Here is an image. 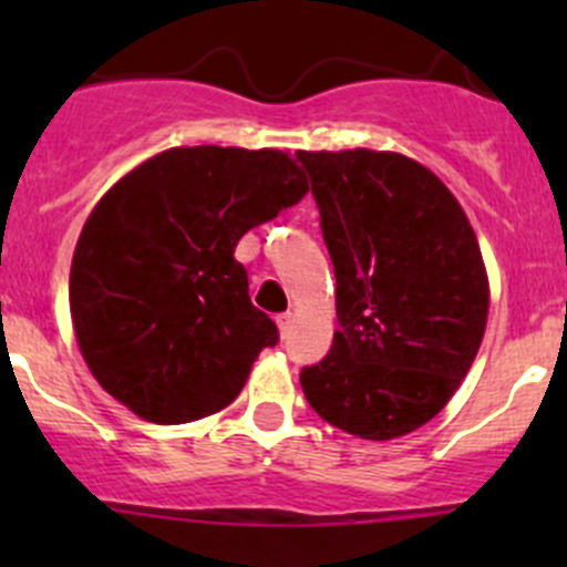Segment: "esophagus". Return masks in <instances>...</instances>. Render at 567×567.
I'll return each instance as SVG.
<instances>
[{
  "mask_svg": "<svg viewBox=\"0 0 567 567\" xmlns=\"http://www.w3.org/2000/svg\"><path fill=\"white\" fill-rule=\"evenodd\" d=\"M277 323H279V334H282V340L285 337H290V331H293V316H290V312H282V316L277 318Z\"/></svg>",
  "mask_w": 567,
  "mask_h": 567,
  "instance_id": "34e87169",
  "label": "esophagus"
}]
</instances>
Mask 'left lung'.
<instances>
[{
	"label": "left lung",
	"instance_id": "obj_1",
	"mask_svg": "<svg viewBox=\"0 0 567 567\" xmlns=\"http://www.w3.org/2000/svg\"><path fill=\"white\" fill-rule=\"evenodd\" d=\"M296 158L334 262L340 323L329 353L301 370V390L340 431L405 436L447 405L483 342L477 236L450 188L411 158L364 147Z\"/></svg>",
	"mask_w": 567,
	"mask_h": 567
}]
</instances>
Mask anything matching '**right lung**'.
<instances>
[{
	"label": "right lung",
	"mask_w": 567,
	"mask_h": 567,
	"mask_svg": "<svg viewBox=\"0 0 567 567\" xmlns=\"http://www.w3.org/2000/svg\"><path fill=\"white\" fill-rule=\"evenodd\" d=\"M307 192L288 153L216 145L173 147L114 183L71 262L73 329L99 384L158 425L230 405L279 342L236 247Z\"/></svg>",
	"instance_id": "add662e5"
}]
</instances>
